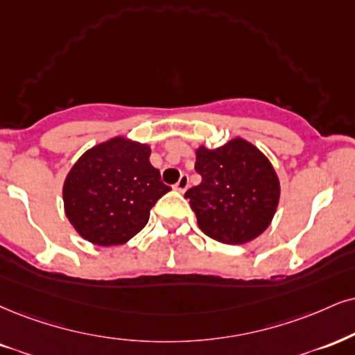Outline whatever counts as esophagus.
Instances as JSON below:
<instances>
[{
	"mask_svg": "<svg viewBox=\"0 0 355 355\" xmlns=\"http://www.w3.org/2000/svg\"><path fill=\"white\" fill-rule=\"evenodd\" d=\"M187 186H189V176H187V174H181V178H179V181L176 182V186H174V189L179 192H184L187 189Z\"/></svg>",
	"mask_w": 355,
	"mask_h": 355,
	"instance_id": "esophagus-1",
	"label": "esophagus"
}]
</instances>
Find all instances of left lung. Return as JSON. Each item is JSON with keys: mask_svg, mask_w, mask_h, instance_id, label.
Listing matches in <instances>:
<instances>
[{"mask_svg": "<svg viewBox=\"0 0 355 355\" xmlns=\"http://www.w3.org/2000/svg\"><path fill=\"white\" fill-rule=\"evenodd\" d=\"M199 186L184 194L199 229L217 242L240 245L263 234L279 200V181L266 156L235 138L224 146L196 151Z\"/></svg>", "mask_w": 355, "mask_h": 355, "instance_id": "8db88e82", "label": "left lung"}]
</instances>
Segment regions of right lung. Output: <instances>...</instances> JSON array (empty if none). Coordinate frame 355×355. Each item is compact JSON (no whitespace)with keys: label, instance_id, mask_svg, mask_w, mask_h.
<instances>
[{"label":"right lung","instance_id":"obj_1","mask_svg":"<svg viewBox=\"0 0 355 355\" xmlns=\"http://www.w3.org/2000/svg\"><path fill=\"white\" fill-rule=\"evenodd\" d=\"M150 153L148 144L116 137L72 166L62 191L65 216L85 240L121 245L148 224L153 205L171 191Z\"/></svg>","mask_w":355,"mask_h":355}]
</instances>
